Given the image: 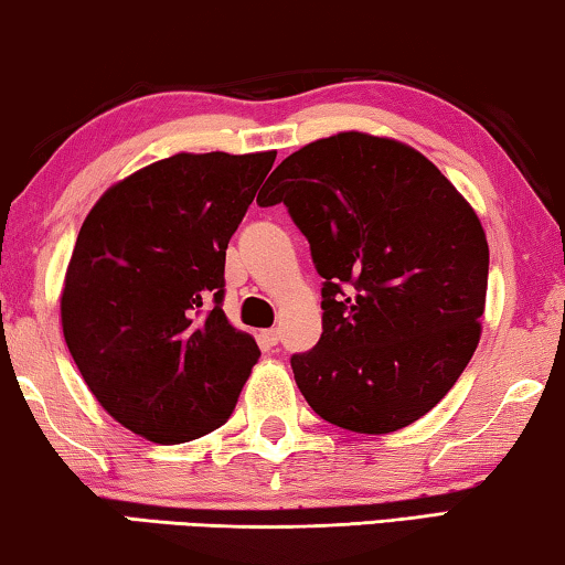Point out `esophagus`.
<instances>
[{
    "label": "esophagus",
    "mask_w": 565,
    "mask_h": 565,
    "mask_svg": "<svg viewBox=\"0 0 565 565\" xmlns=\"http://www.w3.org/2000/svg\"><path fill=\"white\" fill-rule=\"evenodd\" d=\"M263 339L269 343V347H275V343L280 341V331H277V329H267V331H263Z\"/></svg>",
    "instance_id": "34e87169"
}]
</instances>
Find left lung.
Listing matches in <instances>:
<instances>
[{
    "instance_id": "8db88e82",
    "label": "left lung",
    "mask_w": 565,
    "mask_h": 565,
    "mask_svg": "<svg viewBox=\"0 0 565 565\" xmlns=\"http://www.w3.org/2000/svg\"><path fill=\"white\" fill-rule=\"evenodd\" d=\"M285 203L323 277V333L290 359L308 405L382 436L430 413L481 337L489 244L471 203L415 147L339 132L285 158ZM262 193V191H259Z\"/></svg>"
}]
</instances>
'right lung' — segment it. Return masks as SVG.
I'll use <instances>...</instances> for the list:
<instances>
[{"mask_svg": "<svg viewBox=\"0 0 565 565\" xmlns=\"http://www.w3.org/2000/svg\"><path fill=\"white\" fill-rule=\"evenodd\" d=\"M275 154L178 152L106 188L81 226L63 337L104 411L152 444L224 425L257 364L222 308L224 263Z\"/></svg>", "mask_w": 565, "mask_h": 565, "instance_id": "1", "label": "right lung"}]
</instances>
